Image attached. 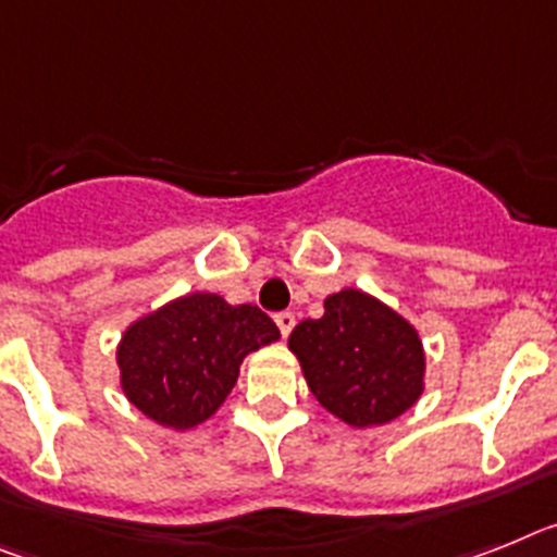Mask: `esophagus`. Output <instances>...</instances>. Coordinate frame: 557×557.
<instances>
[{"label":"esophagus","instance_id":"obj_1","mask_svg":"<svg viewBox=\"0 0 557 557\" xmlns=\"http://www.w3.org/2000/svg\"><path fill=\"white\" fill-rule=\"evenodd\" d=\"M274 322H277L280 333H283V336H288V333L294 331V322H297V319H294L292 311H283V313H277V317H274Z\"/></svg>","mask_w":557,"mask_h":557}]
</instances>
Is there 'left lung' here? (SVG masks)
I'll list each match as a JSON object with an SVG mask.
<instances>
[{
    "label": "left lung",
    "instance_id": "obj_1",
    "mask_svg": "<svg viewBox=\"0 0 557 557\" xmlns=\"http://www.w3.org/2000/svg\"><path fill=\"white\" fill-rule=\"evenodd\" d=\"M313 398L347 425H381L423 395L425 356L418 331L381 299L345 288L325 313L288 336Z\"/></svg>",
    "mask_w": 557,
    "mask_h": 557
}]
</instances>
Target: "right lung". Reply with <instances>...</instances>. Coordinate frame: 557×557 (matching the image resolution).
Wrapping results in <instances>:
<instances>
[{"mask_svg":"<svg viewBox=\"0 0 557 557\" xmlns=\"http://www.w3.org/2000/svg\"><path fill=\"white\" fill-rule=\"evenodd\" d=\"M277 338L258 306L187 294L128 325L117 345L120 386L145 418L185 432L224 404L240 361Z\"/></svg>","mask_w":557,"mask_h":557,"instance_id":"add662e5","label":"right lung"}]
</instances>
